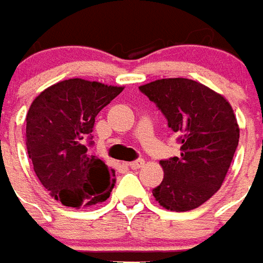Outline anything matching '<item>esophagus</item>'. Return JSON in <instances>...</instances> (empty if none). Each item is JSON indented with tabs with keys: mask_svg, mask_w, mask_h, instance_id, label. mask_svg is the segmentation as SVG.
<instances>
[{
	"mask_svg": "<svg viewBox=\"0 0 263 263\" xmlns=\"http://www.w3.org/2000/svg\"><path fill=\"white\" fill-rule=\"evenodd\" d=\"M143 165H145V160L143 159H137L128 163V166H129L131 169H139V167H142Z\"/></svg>",
	"mask_w": 263,
	"mask_h": 263,
	"instance_id": "1",
	"label": "esophagus"
}]
</instances>
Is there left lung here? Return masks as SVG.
I'll return each instance as SVG.
<instances>
[{
  "instance_id": "obj_1",
  "label": "left lung",
  "mask_w": 263,
  "mask_h": 263,
  "mask_svg": "<svg viewBox=\"0 0 263 263\" xmlns=\"http://www.w3.org/2000/svg\"><path fill=\"white\" fill-rule=\"evenodd\" d=\"M139 90L156 104L176 132L180 156L160 160L165 176L154 189L171 211L200 207L217 193L237 151L239 128L226 98L190 79H162Z\"/></svg>"
}]
</instances>
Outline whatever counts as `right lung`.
I'll use <instances>...</instances> for the list:
<instances>
[{"mask_svg":"<svg viewBox=\"0 0 263 263\" xmlns=\"http://www.w3.org/2000/svg\"><path fill=\"white\" fill-rule=\"evenodd\" d=\"M124 87L69 79L48 87L26 114V149L42 186L66 207L103 203L114 171L88 152L96 117Z\"/></svg>","mask_w":263,"mask_h":263,"instance_id":"obj_1","label":"right lung"}]
</instances>
